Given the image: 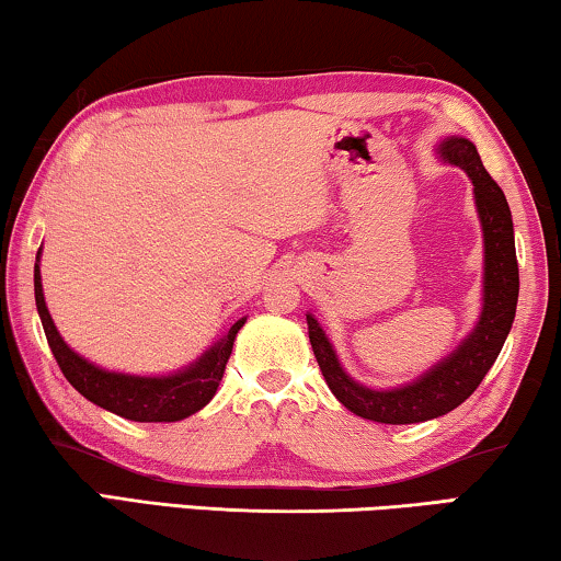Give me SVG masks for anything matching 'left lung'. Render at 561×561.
Listing matches in <instances>:
<instances>
[{"label": "left lung", "mask_w": 561, "mask_h": 561, "mask_svg": "<svg viewBox=\"0 0 561 561\" xmlns=\"http://www.w3.org/2000/svg\"><path fill=\"white\" fill-rule=\"evenodd\" d=\"M440 156L468 173L473 183L476 208L483 227V312L476 330L458 345L456 353L438 363L423 378L405 388L370 390L342 370L337 355L312 314H307V332L317 365L330 390L350 413L375 423L405 425L446 415L463 403L486 378L491 365L504 347L512 330L519 299V264H516L514 224L504 191L483 169L479 150L466 138H448L440 144Z\"/></svg>", "instance_id": "1"}]
</instances>
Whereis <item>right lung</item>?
I'll return each instance as SVG.
<instances>
[{"label": "right lung", "instance_id": "right-lung-1", "mask_svg": "<svg viewBox=\"0 0 561 561\" xmlns=\"http://www.w3.org/2000/svg\"><path fill=\"white\" fill-rule=\"evenodd\" d=\"M35 302L42 328H45L47 334V345L53 350L55 360L60 365L67 382H70L80 396H85L90 403L136 423H173L201 411V408L214 398L216 388H219L224 370H227L233 340H237V332L244 328L247 322H233L231 330L224 334V340L216 342L211 350H206V353L198 357V363L186 367V370L165 375V378H138V375L100 370V367L88 363L85 357L72 353V350L65 345L60 332L55 330L53 317L47 312L37 264Z\"/></svg>", "mask_w": 561, "mask_h": 561}]
</instances>
